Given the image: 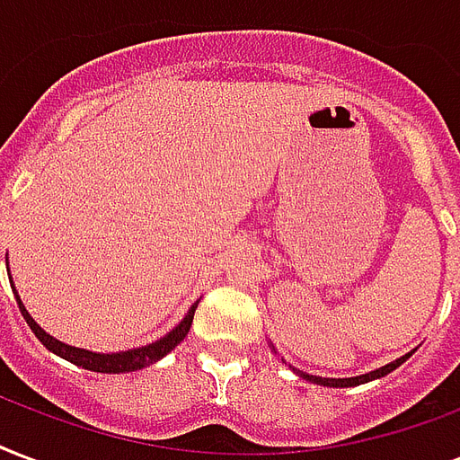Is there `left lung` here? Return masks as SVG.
Wrapping results in <instances>:
<instances>
[{
    "label": "left lung",
    "mask_w": 460,
    "mask_h": 460,
    "mask_svg": "<svg viewBox=\"0 0 460 460\" xmlns=\"http://www.w3.org/2000/svg\"><path fill=\"white\" fill-rule=\"evenodd\" d=\"M270 347L275 349V345L270 342ZM415 352V349H412ZM412 352H408V355H402L398 357L395 362L391 364H385V367H381V369H374L369 371V374H359V376H349V378H325V376H314V374H306V371H301V369H294L292 364H289V369L296 374V376H301L304 381H311V384H318V385H331V388H352V385H362L367 384V381H374V378H381L385 376V374H391L394 369H398L402 362H408L410 357H412ZM275 355H277V349H275ZM282 362L287 364V359H282Z\"/></svg>",
    "instance_id": "1"
}]
</instances>
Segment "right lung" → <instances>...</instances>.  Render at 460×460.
Returning a JSON list of instances; mask_svg holds the SVG:
<instances>
[{"label": "right lung", "instance_id": "add662e5", "mask_svg": "<svg viewBox=\"0 0 460 460\" xmlns=\"http://www.w3.org/2000/svg\"><path fill=\"white\" fill-rule=\"evenodd\" d=\"M9 282H13V279H9ZM12 289L16 301H19L21 315L26 318V323L31 325V331L35 332V338L40 340L50 352H55L58 357L66 359V362L76 364V367H82V369L101 371V374H125V371L145 369V367H149V364L164 359L171 349H175V347L183 342L188 331H190L195 308H198V301H195V304L188 308V314H185L183 321L175 325L173 331H168L164 338L156 340V342H149V345H142V347H132V349H125V352H91V349H82V347L59 342L58 338H52L50 332H45L40 325L35 323L33 315L26 311L19 292H16V287H12Z\"/></svg>", "mask_w": 460, "mask_h": 460}]
</instances>
